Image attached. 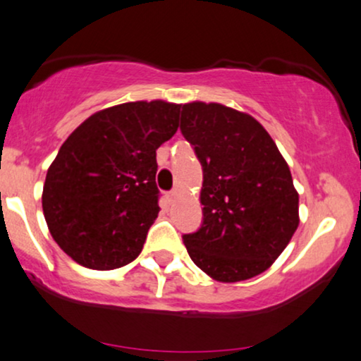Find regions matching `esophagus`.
<instances>
[{"instance_id":"1","label":"esophagus","mask_w":361,"mask_h":361,"mask_svg":"<svg viewBox=\"0 0 361 361\" xmlns=\"http://www.w3.org/2000/svg\"><path fill=\"white\" fill-rule=\"evenodd\" d=\"M178 193H180V190L173 188V190L170 191V193H168V200H171V202H173V200H175L176 196H178Z\"/></svg>"}]
</instances>
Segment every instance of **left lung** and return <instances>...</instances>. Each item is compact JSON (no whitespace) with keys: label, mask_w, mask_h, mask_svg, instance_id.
<instances>
[{"label":"left lung","mask_w":361,"mask_h":361,"mask_svg":"<svg viewBox=\"0 0 361 361\" xmlns=\"http://www.w3.org/2000/svg\"><path fill=\"white\" fill-rule=\"evenodd\" d=\"M180 130L203 170L202 226L183 235L190 258L223 283L268 270L300 223L275 141L255 118L218 103L183 104Z\"/></svg>","instance_id":"left-lung-1"}]
</instances>
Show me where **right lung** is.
<instances>
[{"label":"right lung","instance_id":"right-lung-1","mask_svg":"<svg viewBox=\"0 0 361 361\" xmlns=\"http://www.w3.org/2000/svg\"><path fill=\"white\" fill-rule=\"evenodd\" d=\"M181 104L135 102L81 123L48 168L43 213L59 248L91 270H115L143 250L157 220V149L178 130Z\"/></svg>","mask_w":361,"mask_h":361}]
</instances>
